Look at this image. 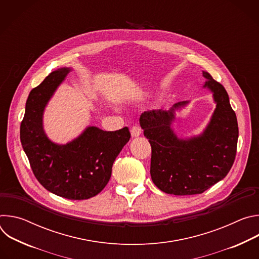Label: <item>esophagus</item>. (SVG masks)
Instances as JSON below:
<instances>
[{"instance_id":"1","label":"esophagus","mask_w":259,"mask_h":259,"mask_svg":"<svg viewBox=\"0 0 259 259\" xmlns=\"http://www.w3.org/2000/svg\"><path fill=\"white\" fill-rule=\"evenodd\" d=\"M130 132H131L132 137H138V136L141 134V129H140L139 127H137V126H133V127L131 128Z\"/></svg>"}]
</instances>
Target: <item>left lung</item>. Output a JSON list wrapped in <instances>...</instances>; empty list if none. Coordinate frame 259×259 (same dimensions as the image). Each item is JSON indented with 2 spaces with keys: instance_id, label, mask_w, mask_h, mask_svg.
I'll use <instances>...</instances> for the list:
<instances>
[{
  "instance_id": "left-lung-1",
  "label": "left lung",
  "mask_w": 259,
  "mask_h": 259,
  "mask_svg": "<svg viewBox=\"0 0 259 259\" xmlns=\"http://www.w3.org/2000/svg\"><path fill=\"white\" fill-rule=\"evenodd\" d=\"M216 103L202 134L178 138L171 125L175 109L189 103H175L169 110L153 109L141 114L139 123L152 146L151 176L162 192L175 196L202 194L230 172L237 153L239 128L227 90L209 72L203 71Z\"/></svg>"
}]
</instances>
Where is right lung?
Here are the masks:
<instances>
[{
  "label": "right lung",
  "mask_w": 259,
  "mask_h": 259,
  "mask_svg": "<svg viewBox=\"0 0 259 259\" xmlns=\"http://www.w3.org/2000/svg\"><path fill=\"white\" fill-rule=\"evenodd\" d=\"M69 70L63 67L52 71L30 91L20 140L35 178L47 191L68 200H87L104 189L113 164L131 134L127 127L103 131L89 126L66 144L54 143L47 137L44 109Z\"/></svg>",
  "instance_id": "add662e5"
}]
</instances>
